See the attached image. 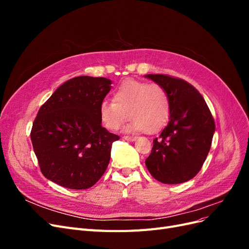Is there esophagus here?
I'll return each mask as SVG.
<instances>
[{
	"mask_svg": "<svg viewBox=\"0 0 249 249\" xmlns=\"http://www.w3.org/2000/svg\"><path fill=\"white\" fill-rule=\"evenodd\" d=\"M124 140H126V141H135V140H136V137H131V136H124L123 137Z\"/></svg>",
	"mask_w": 249,
	"mask_h": 249,
	"instance_id": "obj_1",
	"label": "esophagus"
}]
</instances>
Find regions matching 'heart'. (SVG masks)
<instances>
[{
    "label": "heart",
    "mask_w": 249,
    "mask_h": 249,
    "mask_svg": "<svg viewBox=\"0 0 249 249\" xmlns=\"http://www.w3.org/2000/svg\"><path fill=\"white\" fill-rule=\"evenodd\" d=\"M170 104L167 92L157 83L129 80L124 82L113 92L112 101L100 104L101 122L109 130H117L130 117L127 132L153 133L167 123Z\"/></svg>",
    "instance_id": "heart-1"
}]
</instances>
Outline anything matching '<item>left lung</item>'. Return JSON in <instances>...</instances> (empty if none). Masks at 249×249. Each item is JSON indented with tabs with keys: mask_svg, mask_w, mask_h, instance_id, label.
<instances>
[{
	"mask_svg": "<svg viewBox=\"0 0 249 249\" xmlns=\"http://www.w3.org/2000/svg\"><path fill=\"white\" fill-rule=\"evenodd\" d=\"M167 92L168 124L154 139L145 165L157 180L180 184L197 175L206 161L215 132L206 101L189 83L167 74H146Z\"/></svg>",
	"mask_w": 249,
	"mask_h": 249,
	"instance_id": "8db88e82",
	"label": "left lung"
}]
</instances>
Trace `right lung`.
Here are the masks:
<instances>
[{
  "label": "right lung",
  "instance_id": "right-lung-1",
  "mask_svg": "<svg viewBox=\"0 0 249 249\" xmlns=\"http://www.w3.org/2000/svg\"><path fill=\"white\" fill-rule=\"evenodd\" d=\"M106 78L66 81L40 107L31 141L42 175L69 189L92 187L106 171L119 136L102 125L99 108L111 89Z\"/></svg>",
  "mask_w": 249,
  "mask_h": 249
}]
</instances>
